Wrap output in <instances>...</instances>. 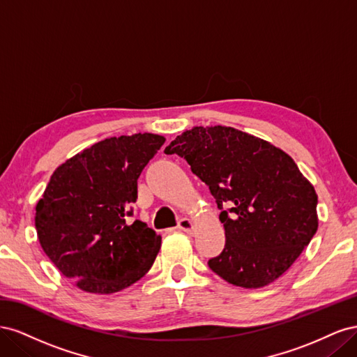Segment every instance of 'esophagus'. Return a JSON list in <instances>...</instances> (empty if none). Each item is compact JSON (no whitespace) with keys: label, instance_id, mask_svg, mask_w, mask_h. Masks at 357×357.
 Here are the masks:
<instances>
[{"label":"esophagus","instance_id":"34e87169","mask_svg":"<svg viewBox=\"0 0 357 357\" xmlns=\"http://www.w3.org/2000/svg\"><path fill=\"white\" fill-rule=\"evenodd\" d=\"M193 222L190 220V219H180L178 220V223H177V228L180 229V231H185V232H188V234H190L192 231H193Z\"/></svg>","mask_w":357,"mask_h":357}]
</instances>
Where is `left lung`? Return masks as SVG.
Returning <instances> with one entry per match:
<instances>
[{"mask_svg":"<svg viewBox=\"0 0 357 357\" xmlns=\"http://www.w3.org/2000/svg\"><path fill=\"white\" fill-rule=\"evenodd\" d=\"M208 186L226 243L208 266L245 289L273 283L314 236L317 193L283 150L229 126H195L169 146Z\"/></svg>","mask_w":357,"mask_h":357,"instance_id":"left-lung-1","label":"left lung"}]
</instances>
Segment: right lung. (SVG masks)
Returning <instances> with one entry per match:
<instances>
[{
    "label": "right lung",
    "instance_id": "add662e5",
    "mask_svg": "<svg viewBox=\"0 0 357 357\" xmlns=\"http://www.w3.org/2000/svg\"><path fill=\"white\" fill-rule=\"evenodd\" d=\"M164 143L149 132L105 138L52 174L36 207L38 241L79 289L114 294L152 268L160 235L126 219L134 214L137 180Z\"/></svg>",
    "mask_w": 357,
    "mask_h": 357
}]
</instances>
